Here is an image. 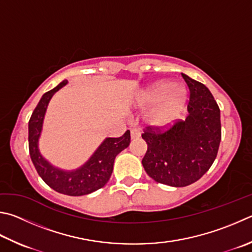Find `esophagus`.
Here are the masks:
<instances>
[{"mask_svg":"<svg viewBox=\"0 0 252 252\" xmlns=\"http://www.w3.org/2000/svg\"><path fill=\"white\" fill-rule=\"evenodd\" d=\"M140 135H141V132L138 127H135V126L131 127V139H136V138H139Z\"/></svg>","mask_w":252,"mask_h":252,"instance_id":"34e87169","label":"esophagus"}]
</instances>
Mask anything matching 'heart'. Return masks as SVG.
Wrapping results in <instances>:
<instances>
[{"instance_id": "heart-1", "label": "heart", "mask_w": 252, "mask_h": 252, "mask_svg": "<svg viewBox=\"0 0 252 252\" xmlns=\"http://www.w3.org/2000/svg\"><path fill=\"white\" fill-rule=\"evenodd\" d=\"M186 100L185 88L181 85H172L171 81H158L146 89L143 101L146 104H157L151 119L158 126L172 123L182 111Z\"/></svg>"}]
</instances>
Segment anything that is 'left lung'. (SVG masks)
Instances as JSON below:
<instances>
[{
	"label": "left lung",
	"mask_w": 252,
	"mask_h": 252,
	"mask_svg": "<svg viewBox=\"0 0 252 252\" xmlns=\"http://www.w3.org/2000/svg\"><path fill=\"white\" fill-rule=\"evenodd\" d=\"M189 89V116L166 130L148 126L142 134L148 151L142 164L155 182L184 187L213 165L221 140L220 110L209 89L185 74Z\"/></svg>",
	"instance_id": "8db88e82"
}]
</instances>
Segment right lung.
I'll return each mask as SVG.
<instances>
[{"mask_svg": "<svg viewBox=\"0 0 252 252\" xmlns=\"http://www.w3.org/2000/svg\"><path fill=\"white\" fill-rule=\"evenodd\" d=\"M67 85L62 81L54 89L43 94L29 122L30 155L38 175L43 181L61 194L82 196L93 193L107 184L113 171V163L117 155L130 144L131 136L127 130L120 138H107L94 151L90 158L77 170L65 171L55 167L39 152L38 140L43 129V121L47 106L55 93Z\"/></svg>", "mask_w": 252, "mask_h": 252, "instance_id": "1", "label": "right lung"}]
</instances>
